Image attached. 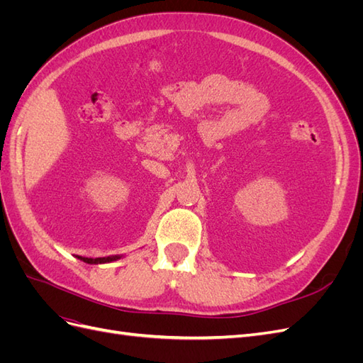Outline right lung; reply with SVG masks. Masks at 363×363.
I'll return each instance as SVG.
<instances>
[{
    "mask_svg": "<svg viewBox=\"0 0 363 363\" xmlns=\"http://www.w3.org/2000/svg\"><path fill=\"white\" fill-rule=\"evenodd\" d=\"M123 256H107V257H96V259H87V257H80L83 262L91 263V265H100V263H108V262H115L121 259Z\"/></svg>",
    "mask_w": 363,
    "mask_h": 363,
    "instance_id": "1",
    "label": "right lung"
}]
</instances>
